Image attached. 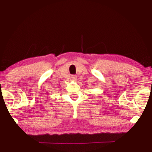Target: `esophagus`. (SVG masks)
I'll use <instances>...</instances> for the list:
<instances>
[{"mask_svg":"<svg viewBox=\"0 0 152 152\" xmlns=\"http://www.w3.org/2000/svg\"><path fill=\"white\" fill-rule=\"evenodd\" d=\"M76 79H77L76 76H75V75L71 76V80H76Z\"/></svg>","mask_w":152,"mask_h":152,"instance_id":"1","label":"esophagus"}]
</instances>
